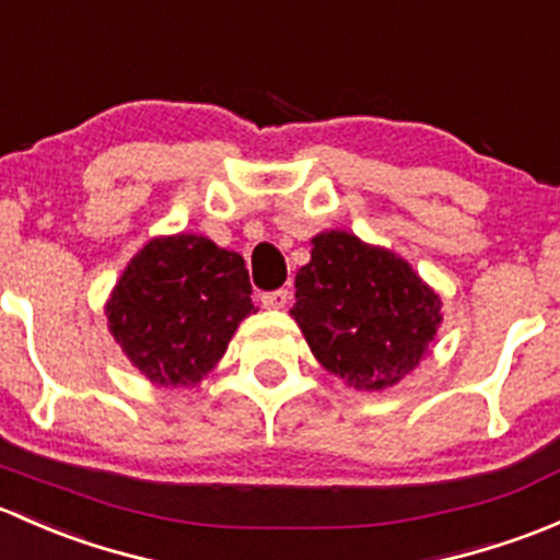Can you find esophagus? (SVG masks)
I'll return each instance as SVG.
<instances>
[{"label": "esophagus", "mask_w": 560, "mask_h": 560, "mask_svg": "<svg viewBox=\"0 0 560 560\" xmlns=\"http://www.w3.org/2000/svg\"><path fill=\"white\" fill-rule=\"evenodd\" d=\"M288 299H291V291H288V288H278V291L264 293L261 302H264V307H269V310H282L288 304Z\"/></svg>", "instance_id": "esophagus-1"}]
</instances>
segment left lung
<instances>
[{"label": "left lung", "instance_id": "8db88e82", "mask_svg": "<svg viewBox=\"0 0 560 560\" xmlns=\"http://www.w3.org/2000/svg\"><path fill=\"white\" fill-rule=\"evenodd\" d=\"M313 245L291 315L315 359L355 388L399 383L434 342L440 296L405 258L353 234H318Z\"/></svg>", "mask_w": 560, "mask_h": 560}]
</instances>
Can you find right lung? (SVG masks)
Segmentation results:
<instances>
[{
	"mask_svg": "<svg viewBox=\"0 0 560 560\" xmlns=\"http://www.w3.org/2000/svg\"><path fill=\"white\" fill-rule=\"evenodd\" d=\"M245 258L196 234L148 242L107 304L109 331L159 385H194L218 364L253 299Z\"/></svg>",
	"mask_w": 560,
	"mask_h": 560,
	"instance_id": "obj_1",
	"label": "right lung"
}]
</instances>
